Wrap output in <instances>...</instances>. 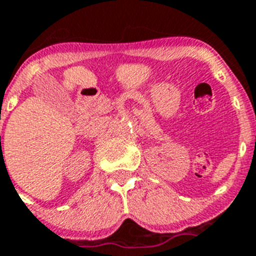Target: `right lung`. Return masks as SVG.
I'll use <instances>...</instances> for the list:
<instances>
[{
    "mask_svg": "<svg viewBox=\"0 0 256 256\" xmlns=\"http://www.w3.org/2000/svg\"><path fill=\"white\" fill-rule=\"evenodd\" d=\"M0 139H1V138H0Z\"/></svg>",
    "mask_w": 256,
    "mask_h": 256,
    "instance_id": "1",
    "label": "right lung"
}]
</instances>
